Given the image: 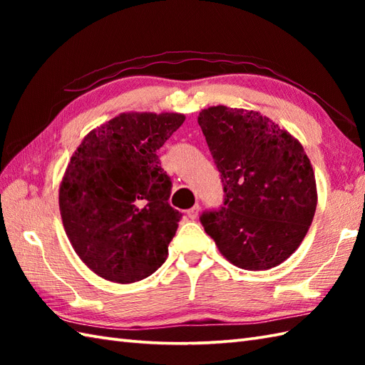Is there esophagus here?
Instances as JSON below:
<instances>
[{"label":"esophagus","mask_w":365,"mask_h":365,"mask_svg":"<svg viewBox=\"0 0 365 365\" xmlns=\"http://www.w3.org/2000/svg\"><path fill=\"white\" fill-rule=\"evenodd\" d=\"M199 212H200V207L199 205H195V207H191L190 210L187 212V215H188V218L190 220H196L197 216H199Z\"/></svg>","instance_id":"obj_1"}]
</instances>
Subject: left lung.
I'll use <instances>...</instances> for the list:
<instances>
[{
    "instance_id": "8db88e82",
    "label": "left lung",
    "mask_w": 365,
    "mask_h": 365,
    "mask_svg": "<svg viewBox=\"0 0 365 365\" xmlns=\"http://www.w3.org/2000/svg\"><path fill=\"white\" fill-rule=\"evenodd\" d=\"M221 174L224 200L200 215L221 254L268 269L298 250L314 220L317 187L302 145L257 111L212 106L199 114Z\"/></svg>"
}]
</instances>
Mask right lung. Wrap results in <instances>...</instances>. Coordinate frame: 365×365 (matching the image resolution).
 Wrapping results in <instances>:
<instances>
[{"instance_id":"1","label":"right lung","mask_w":365,"mask_h":365,"mask_svg":"<svg viewBox=\"0 0 365 365\" xmlns=\"http://www.w3.org/2000/svg\"><path fill=\"white\" fill-rule=\"evenodd\" d=\"M185 120L177 113L120 114L83 139L59 188L66 234L103 279L130 284L168 257L182 213L157 150Z\"/></svg>"}]
</instances>
